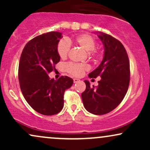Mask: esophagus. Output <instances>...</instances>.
I'll use <instances>...</instances> for the list:
<instances>
[{
    "label": "esophagus",
    "mask_w": 150,
    "mask_h": 150,
    "mask_svg": "<svg viewBox=\"0 0 150 150\" xmlns=\"http://www.w3.org/2000/svg\"><path fill=\"white\" fill-rule=\"evenodd\" d=\"M79 81H80V80H79V79H76V78L73 79V82H74V83H77V82H78Z\"/></svg>",
    "instance_id": "34e87169"
}]
</instances>
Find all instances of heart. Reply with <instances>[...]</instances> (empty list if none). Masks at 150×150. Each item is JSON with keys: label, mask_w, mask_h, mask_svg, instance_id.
I'll list each match as a JSON object with an SVG mask.
<instances>
[{"label": "heart", "mask_w": 150, "mask_h": 150, "mask_svg": "<svg viewBox=\"0 0 150 150\" xmlns=\"http://www.w3.org/2000/svg\"><path fill=\"white\" fill-rule=\"evenodd\" d=\"M70 42L75 43L77 46L82 48L84 51L87 52V55L90 58L96 59L99 56L98 50L96 49L95 39L92 36L87 34H82L80 35L77 36L73 40L60 41L58 44V53L61 58H65L68 56V53L70 51ZM66 70L68 73L73 76H80L82 75L85 70H88V67L85 64H80V63H70L67 64Z\"/></svg>", "instance_id": "b5f03b06"}]
</instances>
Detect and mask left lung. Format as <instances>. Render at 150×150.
Instances as JSON below:
<instances>
[{"instance_id": "obj_1", "label": "left lung", "mask_w": 150, "mask_h": 150, "mask_svg": "<svg viewBox=\"0 0 150 150\" xmlns=\"http://www.w3.org/2000/svg\"><path fill=\"white\" fill-rule=\"evenodd\" d=\"M104 44V58L100 65L89 74L90 78L101 77L96 88L85 80L82 93L85 109L95 115L111 112L120 104L130 82V63L124 46L116 39L103 32H95Z\"/></svg>"}]
</instances>
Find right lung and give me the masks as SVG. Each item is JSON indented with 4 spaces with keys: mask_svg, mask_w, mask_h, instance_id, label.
<instances>
[{
    "mask_svg": "<svg viewBox=\"0 0 150 150\" xmlns=\"http://www.w3.org/2000/svg\"><path fill=\"white\" fill-rule=\"evenodd\" d=\"M62 37L58 32L37 36L26 44L20 56L18 77L22 94L31 107L45 116L61 111L65 89L73 84L68 76L56 80L48 75L60 61L57 47Z\"/></svg>",
    "mask_w": 150,
    "mask_h": 150,
    "instance_id": "1",
    "label": "right lung"
}]
</instances>
